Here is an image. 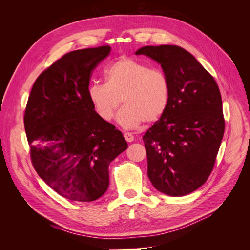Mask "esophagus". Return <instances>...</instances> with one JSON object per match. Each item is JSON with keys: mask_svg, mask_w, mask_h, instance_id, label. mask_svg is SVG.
<instances>
[{"mask_svg": "<svg viewBox=\"0 0 250 250\" xmlns=\"http://www.w3.org/2000/svg\"><path fill=\"white\" fill-rule=\"evenodd\" d=\"M123 135H124V139H125L128 143H131V142H133L134 138H133V135H132L131 133H129V132H124V133H123Z\"/></svg>", "mask_w": 250, "mask_h": 250, "instance_id": "obj_1", "label": "esophagus"}]
</instances>
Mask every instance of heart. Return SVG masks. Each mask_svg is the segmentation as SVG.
I'll list each match as a JSON object with an SVG mask.
<instances>
[{
    "label": "heart",
    "mask_w": 250,
    "mask_h": 250,
    "mask_svg": "<svg viewBox=\"0 0 250 250\" xmlns=\"http://www.w3.org/2000/svg\"><path fill=\"white\" fill-rule=\"evenodd\" d=\"M106 83H92L87 96L96 113L110 121L121 102L124 106L117 116L125 129L160 120L171 100V85L166 73L140 60L122 57L106 67Z\"/></svg>",
    "instance_id": "b5f03b06"
}]
</instances>
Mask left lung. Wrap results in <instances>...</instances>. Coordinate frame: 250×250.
I'll list each match as a JSON object with an SVG mask.
<instances>
[{"label": "left lung", "instance_id": "1", "mask_svg": "<svg viewBox=\"0 0 250 250\" xmlns=\"http://www.w3.org/2000/svg\"><path fill=\"white\" fill-rule=\"evenodd\" d=\"M135 54L160 63L171 85L167 111L143 137L148 177L164 194H190L208 180L223 138L220 90L197 59L178 46H146Z\"/></svg>", "mask_w": 250, "mask_h": 250}]
</instances>
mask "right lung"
Wrapping results in <instances>:
<instances>
[{
	"instance_id": "1",
	"label": "right lung",
	"mask_w": 250,
	"mask_h": 250,
	"mask_svg": "<svg viewBox=\"0 0 250 250\" xmlns=\"http://www.w3.org/2000/svg\"><path fill=\"white\" fill-rule=\"evenodd\" d=\"M109 53V46L66 53L37 77L27 102L24 124L33 167L73 201L100 198L109 186V164L128 147L87 96L93 71Z\"/></svg>"
}]
</instances>
